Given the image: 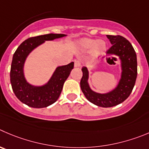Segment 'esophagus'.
Here are the masks:
<instances>
[{
    "mask_svg": "<svg viewBox=\"0 0 149 149\" xmlns=\"http://www.w3.org/2000/svg\"><path fill=\"white\" fill-rule=\"evenodd\" d=\"M81 66V62L79 60H74V67L79 68Z\"/></svg>",
    "mask_w": 149,
    "mask_h": 149,
    "instance_id": "esophagus-1",
    "label": "esophagus"
}]
</instances>
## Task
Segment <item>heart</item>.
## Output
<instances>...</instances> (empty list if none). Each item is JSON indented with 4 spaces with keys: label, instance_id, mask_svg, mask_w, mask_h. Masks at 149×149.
Instances as JSON below:
<instances>
[{
    "label": "heart",
    "instance_id": "obj_1",
    "mask_svg": "<svg viewBox=\"0 0 149 149\" xmlns=\"http://www.w3.org/2000/svg\"><path fill=\"white\" fill-rule=\"evenodd\" d=\"M79 45L83 49H88L91 48L92 57L97 58L102 55L106 50V43L103 40H97L84 38L80 39Z\"/></svg>",
    "mask_w": 149,
    "mask_h": 149
}]
</instances>
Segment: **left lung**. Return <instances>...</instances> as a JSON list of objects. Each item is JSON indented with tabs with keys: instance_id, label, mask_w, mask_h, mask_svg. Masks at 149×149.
I'll return each mask as SVG.
<instances>
[{
	"instance_id": "1",
	"label": "left lung",
	"mask_w": 149,
	"mask_h": 149,
	"mask_svg": "<svg viewBox=\"0 0 149 149\" xmlns=\"http://www.w3.org/2000/svg\"><path fill=\"white\" fill-rule=\"evenodd\" d=\"M112 46L107 51V55L119 56L121 61V78L118 86L107 93H98L93 91L88 83V71L82 68L83 77L80 87L85 97L90 102L102 107H110L122 103L130 95L135 84L137 74L136 52L130 42L120 35H107Z\"/></svg>"
}]
</instances>
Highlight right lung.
Returning <instances> with one entry per match:
<instances>
[{
	"mask_svg": "<svg viewBox=\"0 0 149 149\" xmlns=\"http://www.w3.org/2000/svg\"><path fill=\"white\" fill-rule=\"evenodd\" d=\"M65 34H49L31 37L24 41L14 53L10 81L12 90L18 100L26 105L34 108L46 107L57 101L61 93L64 82L74 68V62L58 66L47 83L42 86H33L27 83L23 74V66L27 56L34 48L45 41L53 40L65 36Z\"/></svg>",
	"mask_w": 149,
	"mask_h": 149,
	"instance_id": "add662e5",
	"label": "right lung"
}]
</instances>
